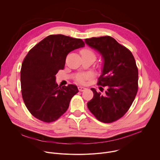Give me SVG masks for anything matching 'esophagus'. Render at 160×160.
<instances>
[{
	"label": "esophagus",
	"instance_id": "esophagus-1",
	"mask_svg": "<svg viewBox=\"0 0 160 160\" xmlns=\"http://www.w3.org/2000/svg\"><path fill=\"white\" fill-rule=\"evenodd\" d=\"M78 88L79 91H80V92H83V91H84L86 89V88H85L83 87H82V86H78Z\"/></svg>",
	"mask_w": 160,
	"mask_h": 160
}]
</instances>
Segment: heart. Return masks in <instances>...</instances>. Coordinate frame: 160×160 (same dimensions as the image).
<instances>
[{"instance_id": "1", "label": "heart", "mask_w": 160, "mask_h": 160, "mask_svg": "<svg viewBox=\"0 0 160 160\" xmlns=\"http://www.w3.org/2000/svg\"><path fill=\"white\" fill-rule=\"evenodd\" d=\"M80 52H81V54H82V56H89V57H92V58L94 59V60H95V59H96V54H95V53H94L92 50L90 49H87V48L83 49H82V50L80 51ZM88 78H89V75H87V74L80 75H79V76L77 78V80L78 82L83 83H84L85 81L86 80H87Z\"/></svg>"}]
</instances>
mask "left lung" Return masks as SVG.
Masks as SVG:
<instances>
[{"mask_svg":"<svg viewBox=\"0 0 160 160\" xmlns=\"http://www.w3.org/2000/svg\"><path fill=\"white\" fill-rule=\"evenodd\" d=\"M85 42L102 58L98 83L107 87L103 95L91 88L94 97L87 102V107L100 122L117 121L129 109L138 90V69L134 57L109 36L86 38Z\"/></svg>","mask_w":160,"mask_h":160,"instance_id":"1","label":"left lung"}]
</instances>
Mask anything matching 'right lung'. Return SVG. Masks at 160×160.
I'll list each match as a JSON object with an SVG mask.
<instances>
[{
  "mask_svg": "<svg viewBox=\"0 0 160 160\" xmlns=\"http://www.w3.org/2000/svg\"><path fill=\"white\" fill-rule=\"evenodd\" d=\"M84 46L83 41L80 38L51 35L28 52L21 69V94L34 117L50 123L66 111L78 89L73 84L58 86L56 75L64 69L67 55Z\"/></svg>",
  "mask_w": 160,
  "mask_h": 160,
  "instance_id": "right-lung-1",
  "label": "right lung"
}]
</instances>
